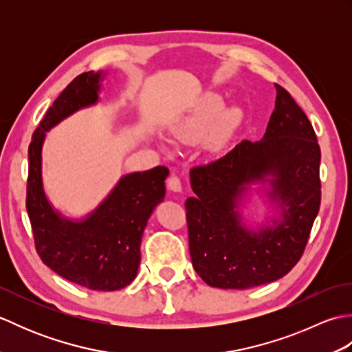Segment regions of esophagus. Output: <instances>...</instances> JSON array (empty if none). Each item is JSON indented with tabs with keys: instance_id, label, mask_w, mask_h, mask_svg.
Wrapping results in <instances>:
<instances>
[{
	"instance_id": "esophagus-1",
	"label": "esophagus",
	"mask_w": 352,
	"mask_h": 352,
	"mask_svg": "<svg viewBox=\"0 0 352 352\" xmlns=\"http://www.w3.org/2000/svg\"><path fill=\"white\" fill-rule=\"evenodd\" d=\"M166 183H168V188L170 190H174V192H180L182 190V182H180V178H178L175 174H170Z\"/></svg>"
}]
</instances>
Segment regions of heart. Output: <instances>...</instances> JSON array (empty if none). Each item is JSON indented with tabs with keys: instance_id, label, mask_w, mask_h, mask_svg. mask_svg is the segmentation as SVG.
Here are the masks:
<instances>
[{
	"instance_id": "1",
	"label": "heart",
	"mask_w": 352,
	"mask_h": 352,
	"mask_svg": "<svg viewBox=\"0 0 352 352\" xmlns=\"http://www.w3.org/2000/svg\"><path fill=\"white\" fill-rule=\"evenodd\" d=\"M223 113V102L218 96H208L189 116L172 126L174 138L180 142H197L219 122Z\"/></svg>"
}]
</instances>
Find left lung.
<instances>
[{"instance_id": "obj_1", "label": "left lung", "mask_w": 352, "mask_h": 352, "mask_svg": "<svg viewBox=\"0 0 352 352\" xmlns=\"http://www.w3.org/2000/svg\"><path fill=\"white\" fill-rule=\"evenodd\" d=\"M275 109L261 140L243 139L221 159L190 169L195 195L186 199L189 251L208 286L250 289L286 275L302 257L320 206V148L307 115L275 85ZM271 173L283 219L258 234L234 210L243 184Z\"/></svg>"}]
</instances>
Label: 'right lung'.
<instances>
[{"label":"right lung","mask_w":352,"mask_h":352,"mask_svg":"<svg viewBox=\"0 0 352 352\" xmlns=\"http://www.w3.org/2000/svg\"><path fill=\"white\" fill-rule=\"evenodd\" d=\"M100 74H80L47 110L28 146L25 207L41 260L80 286L111 292L134 280L140 263V241L149 214L164 197L166 166L124 177L109 198L83 222L60 218L45 198L41 149L52 125L98 100Z\"/></svg>","instance_id":"add662e5"}]
</instances>
